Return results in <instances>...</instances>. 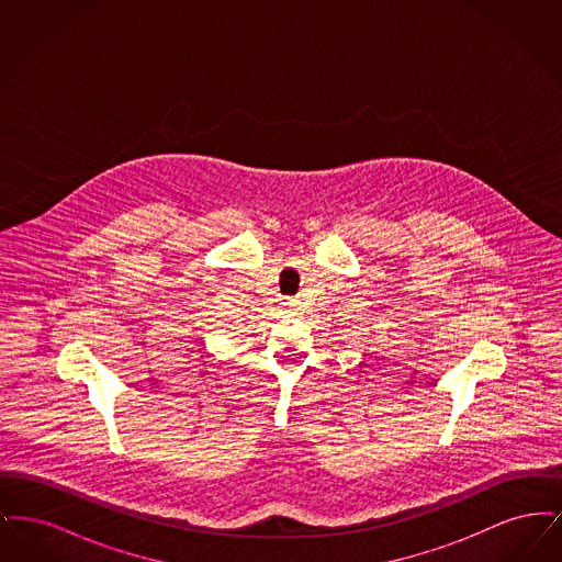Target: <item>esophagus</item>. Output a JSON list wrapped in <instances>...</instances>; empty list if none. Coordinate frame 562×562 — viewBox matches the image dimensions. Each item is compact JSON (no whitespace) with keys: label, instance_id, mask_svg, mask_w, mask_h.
I'll list each match as a JSON object with an SVG mask.
<instances>
[{"label":"esophagus","instance_id":"obj_1","mask_svg":"<svg viewBox=\"0 0 562 562\" xmlns=\"http://www.w3.org/2000/svg\"><path fill=\"white\" fill-rule=\"evenodd\" d=\"M286 307H289V312H291V314H299V312H301V301H296V299H289Z\"/></svg>","mask_w":562,"mask_h":562}]
</instances>
